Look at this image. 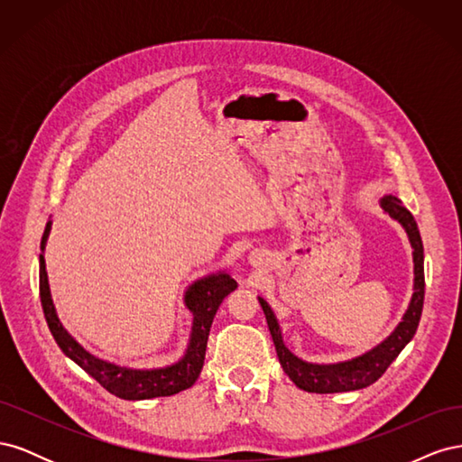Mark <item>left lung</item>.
<instances>
[{
    "instance_id": "left-lung-1",
    "label": "left lung",
    "mask_w": 462,
    "mask_h": 462,
    "mask_svg": "<svg viewBox=\"0 0 462 462\" xmlns=\"http://www.w3.org/2000/svg\"><path fill=\"white\" fill-rule=\"evenodd\" d=\"M383 214L395 219L409 236L412 246V263H414V282H412V297L404 310L397 328L391 331L387 337L372 346L370 351L362 353L355 358L331 362V365H318L309 362L289 351L283 341L282 328H279L277 316L273 314L268 300L258 297V302L268 319V328L279 356V365L283 372L291 377V382L299 389L309 391V393H343V391H356L372 385L380 380L383 372L389 368L404 346L411 343L418 329V321L422 316L424 306V246L418 231L416 221L407 208H402L395 197H385L380 202Z\"/></svg>"
}]
</instances>
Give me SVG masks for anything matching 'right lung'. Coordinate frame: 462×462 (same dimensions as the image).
Here are the masks:
<instances>
[{
  "label": "right lung",
  "instance_id": "right-lung-1",
  "mask_svg": "<svg viewBox=\"0 0 462 462\" xmlns=\"http://www.w3.org/2000/svg\"><path fill=\"white\" fill-rule=\"evenodd\" d=\"M50 231L51 219L46 223L44 236H42L40 243V300L42 309H44L48 328L63 355L67 358H71L75 365H79L88 375H92L97 383L106 387L109 393H114L119 399L144 401L153 397H170L179 393V391L192 387L194 382L199 380L204 366L208 335L209 328H212L214 316L223 299L236 289V282L231 277V273H208L187 287L183 302L187 306V310L192 314V328L185 353L177 362H171V365L160 368L121 366L116 365V362H109L92 355L88 348L82 346L73 335L63 328L51 299V289L46 272L44 250L48 245Z\"/></svg>",
  "mask_w": 462,
  "mask_h": 462
}]
</instances>
